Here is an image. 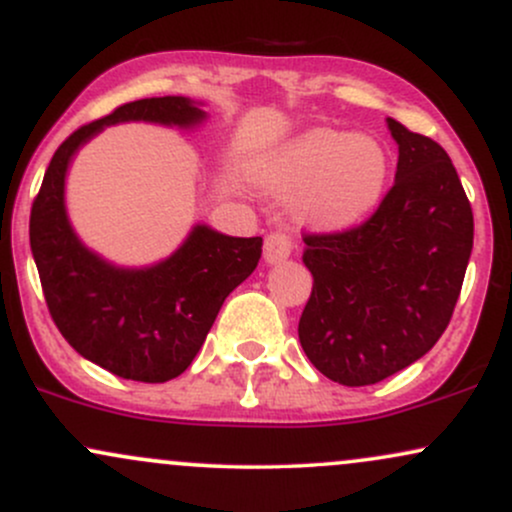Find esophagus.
I'll return each mask as SVG.
<instances>
[{
  "label": "esophagus",
  "instance_id": "1",
  "mask_svg": "<svg viewBox=\"0 0 512 512\" xmlns=\"http://www.w3.org/2000/svg\"><path fill=\"white\" fill-rule=\"evenodd\" d=\"M293 248H296V243H293V238L286 231L269 233V236L264 238V260L269 264L284 262L286 257H291Z\"/></svg>",
  "mask_w": 512,
  "mask_h": 512
}]
</instances>
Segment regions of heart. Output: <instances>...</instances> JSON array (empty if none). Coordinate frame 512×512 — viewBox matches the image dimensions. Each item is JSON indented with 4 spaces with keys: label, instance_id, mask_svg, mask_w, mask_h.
I'll use <instances>...</instances> for the list:
<instances>
[{
    "label": "heart",
    "instance_id": "obj_1",
    "mask_svg": "<svg viewBox=\"0 0 512 512\" xmlns=\"http://www.w3.org/2000/svg\"><path fill=\"white\" fill-rule=\"evenodd\" d=\"M387 173L390 156L383 144L337 129H313L269 163L276 187L303 192V214L332 228L351 226L378 207Z\"/></svg>",
    "mask_w": 512,
    "mask_h": 512
}]
</instances>
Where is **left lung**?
I'll return each instance as SVG.
<instances>
[{
	"label": "left lung",
	"mask_w": 512,
	"mask_h": 512,
	"mask_svg": "<svg viewBox=\"0 0 512 512\" xmlns=\"http://www.w3.org/2000/svg\"><path fill=\"white\" fill-rule=\"evenodd\" d=\"M395 185L358 226L303 233L313 274L298 339L334 383L375 385L419 361L448 327L474 243L472 204L438 142L387 120Z\"/></svg>",
	"instance_id": "8db88e82"
}]
</instances>
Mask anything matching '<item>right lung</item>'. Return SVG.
Here are the masks:
<instances>
[{
    "mask_svg": "<svg viewBox=\"0 0 512 512\" xmlns=\"http://www.w3.org/2000/svg\"><path fill=\"white\" fill-rule=\"evenodd\" d=\"M127 120L190 127L204 113L182 96L142 98L76 129L45 170L28 233L45 303L69 346L117 378L166 383L185 373L228 293L257 267L262 238L197 226L175 255L149 269H117L88 252L67 221L64 175L81 144Z\"/></svg>",
    "mask_w": 512,
    "mask_h": 512,
    "instance_id": "right-lung-1",
    "label": "right lung"
}]
</instances>
